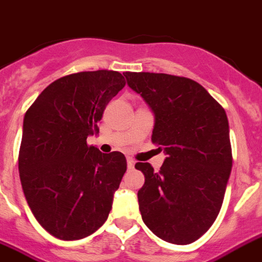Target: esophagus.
I'll list each match as a JSON object with an SVG mask.
<instances>
[{
    "label": "esophagus",
    "mask_w": 262,
    "mask_h": 262,
    "mask_svg": "<svg viewBox=\"0 0 262 262\" xmlns=\"http://www.w3.org/2000/svg\"><path fill=\"white\" fill-rule=\"evenodd\" d=\"M126 163H127V168H129V169H133V168H135V160H133V159H127Z\"/></svg>",
    "instance_id": "obj_1"
}]
</instances>
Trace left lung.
Listing matches in <instances>:
<instances>
[{
	"label": "left lung",
	"mask_w": 262,
	"mask_h": 262,
	"mask_svg": "<svg viewBox=\"0 0 262 262\" xmlns=\"http://www.w3.org/2000/svg\"><path fill=\"white\" fill-rule=\"evenodd\" d=\"M124 75L152 110V142L167 155L159 172L149 163H136L145 176L137 193L142 221L164 241L191 244L220 214L230 178L226 112L188 78L155 72Z\"/></svg>",
	"instance_id": "obj_1"
}]
</instances>
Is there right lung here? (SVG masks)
Here are the masks:
<instances>
[{"label": "right lung", "mask_w": 262, "mask_h": 262, "mask_svg": "<svg viewBox=\"0 0 262 262\" xmlns=\"http://www.w3.org/2000/svg\"><path fill=\"white\" fill-rule=\"evenodd\" d=\"M125 86L117 71L98 70L55 80L27 110L18 172L37 222L59 239L93 234L105 223L126 171L121 152L87 145L113 97Z\"/></svg>", "instance_id": "obj_1"}]
</instances>
